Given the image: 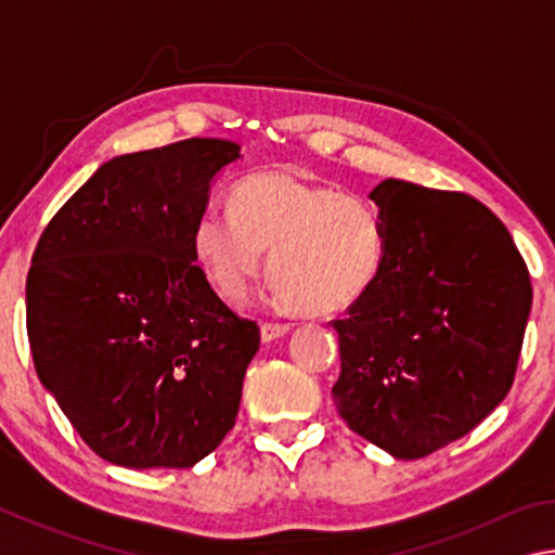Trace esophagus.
I'll return each instance as SVG.
<instances>
[{"label":"esophagus","instance_id":"34e87169","mask_svg":"<svg viewBox=\"0 0 555 555\" xmlns=\"http://www.w3.org/2000/svg\"><path fill=\"white\" fill-rule=\"evenodd\" d=\"M288 331H291V323H271V321H267V323H261V340L271 343V340H276V337L286 335Z\"/></svg>","mask_w":555,"mask_h":555}]
</instances>
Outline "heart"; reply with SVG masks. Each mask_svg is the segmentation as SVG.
<instances>
[{
	"label": "heart",
	"instance_id": "obj_1",
	"mask_svg": "<svg viewBox=\"0 0 555 555\" xmlns=\"http://www.w3.org/2000/svg\"><path fill=\"white\" fill-rule=\"evenodd\" d=\"M269 257L281 296L308 315L354 306L384 259V224L367 201L288 171H259L234 185L232 210L208 208L193 255L222 298L240 300Z\"/></svg>",
	"mask_w": 555,
	"mask_h": 555
}]
</instances>
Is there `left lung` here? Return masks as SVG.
I'll return each mask as SVG.
<instances>
[{
    "label": "left lung",
    "instance_id": "left-lung-1",
    "mask_svg": "<svg viewBox=\"0 0 555 555\" xmlns=\"http://www.w3.org/2000/svg\"><path fill=\"white\" fill-rule=\"evenodd\" d=\"M384 259L372 288L333 321L337 413L401 460L469 434L509 393L531 279L502 220L473 195L387 178Z\"/></svg>",
    "mask_w": 555,
    "mask_h": 555
}]
</instances>
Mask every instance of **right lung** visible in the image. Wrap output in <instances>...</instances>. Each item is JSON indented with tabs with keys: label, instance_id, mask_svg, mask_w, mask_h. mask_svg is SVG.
<instances>
[{
	"label": "right lung",
	"instance_id": "right-lung-1",
	"mask_svg": "<svg viewBox=\"0 0 555 555\" xmlns=\"http://www.w3.org/2000/svg\"><path fill=\"white\" fill-rule=\"evenodd\" d=\"M240 144L107 162L46 224L26 279L36 372L107 463L191 467L230 434L259 325L195 264L193 230Z\"/></svg>",
	"mask_w": 555,
	"mask_h": 555
}]
</instances>
